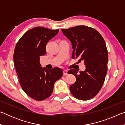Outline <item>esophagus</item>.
I'll return each instance as SVG.
<instances>
[{"label": "esophagus", "instance_id": "1", "mask_svg": "<svg viewBox=\"0 0 125 125\" xmlns=\"http://www.w3.org/2000/svg\"><path fill=\"white\" fill-rule=\"evenodd\" d=\"M68 74V71L67 70H64L63 71V75H66Z\"/></svg>", "mask_w": 125, "mask_h": 125}]
</instances>
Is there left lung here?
<instances>
[{"label": "left lung", "mask_w": 125, "mask_h": 125, "mask_svg": "<svg viewBox=\"0 0 125 125\" xmlns=\"http://www.w3.org/2000/svg\"><path fill=\"white\" fill-rule=\"evenodd\" d=\"M72 46V58L84 62V71L71 69L68 74L76 77L69 86L72 94L81 100H88L96 96L102 88L107 71L108 52L102 36L95 29L80 25L61 29Z\"/></svg>", "instance_id": "obj_1"}]
</instances>
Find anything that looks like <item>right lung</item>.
<instances>
[{
  "instance_id": "right-lung-1",
  "label": "right lung",
  "mask_w": 125,
  "mask_h": 125,
  "mask_svg": "<svg viewBox=\"0 0 125 125\" xmlns=\"http://www.w3.org/2000/svg\"><path fill=\"white\" fill-rule=\"evenodd\" d=\"M58 32V29L34 27L23 35L15 48L14 62L20 85L34 100L41 101L50 96L54 83L63 74L61 68L48 70L42 68L40 62V56L46 54L47 42Z\"/></svg>"
}]
</instances>
